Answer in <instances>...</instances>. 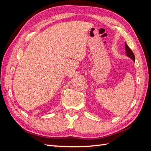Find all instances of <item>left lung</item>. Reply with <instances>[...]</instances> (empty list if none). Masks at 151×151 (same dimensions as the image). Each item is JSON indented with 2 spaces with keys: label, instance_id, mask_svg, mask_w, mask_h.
I'll return each mask as SVG.
<instances>
[{
  "label": "left lung",
  "instance_id": "obj_1",
  "mask_svg": "<svg viewBox=\"0 0 151 151\" xmlns=\"http://www.w3.org/2000/svg\"><path fill=\"white\" fill-rule=\"evenodd\" d=\"M125 53H126V55L129 57L130 58H131L132 60H133L134 62H135V55L133 53V52L132 51L131 49L129 47V46H128L127 44L126 43H125Z\"/></svg>",
  "mask_w": 151,
  "mask_h": 151
}]
</instances>
